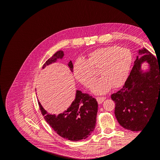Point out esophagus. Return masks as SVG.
Returning <instances> with one entry per match:
<instances>
[{
	"label": "esophagus",
	"mask_w": 160,
	"mask_h": 160,
	"mask_svg": "<svg viewBox=\"0 0 160 160\" xmlns=\"http://www.w3.org/2000/svg\"><path fill=\"white\" fill-rule=\"evenodd\" d=\"M105 99L106 98H105V97H98V98H97V101H98L99 104H101L103 102Z\"/></svg>",
	"instance_id": "obj_1"
}]
</instances>
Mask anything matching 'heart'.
I'll return each mask as SVG.
<instances>
[{
    "mask_svg": "<svg viewBox=\"0 0 160 160\" xmlns=\"http://www.w3.org/2000/svg\"><path fill=\"white\" fill-rule=\"evenodd\" d=\"M132 55L124 48L111 45L99 48L92 51L86 61L79 60L74 65L75 79L86 88H90L95 81V71L101 76L91 88L94 94L101 95L111 88H119L126 81L131 67Z\"/></svg>",
    "mask_w": 160,
    "mask_h": 160,
    "instance_id": "1",
    "label": "heart"
}]
</instances>
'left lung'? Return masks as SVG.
Segmentation results:
<instances>
[{
	"mask_svg": "<svg viewBox=\"0 0 160 160\" xmlns=\"http://www.w3.org/2000/svg\"><path fill=\"white\" fill-rule=\"evenodd\" d=\"M143 63L148 66L145 71ZM111 99L116 119L123 128L139 132L148 123L158 103L160 105V63L148 50L138 51L124 86Z\"/></svg>",
	"mask_w": 160,
	"mask_h": 160,
	"instance_id": "8db88e82",
	"label": "left lung"
}]
</instances>
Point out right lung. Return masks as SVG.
<instances>
[{
	"instance_id": "1",
	"label": "right lung",
	"mask_w": 160,
	"mask_h": 160,
	"mask_svg": "<svg viewBox=\"0 0 160 160\" xmlns=\"http://www.w3.org/2000/svg\"><path fill=\"white\" fill-rule=\"evenodd\" d=\"M63 57V51H57L46 61L42 69L58 59H62ZM68 67L72 72L73 65L71 61H69ZM38 103L47 123L62 138L72 142L80 141L88 138L95 129L98 104L96 99L89 94L77 90L75 99L71 105L59 115L49 113L38 100Z\"/></svg>"
}]
</instances>
